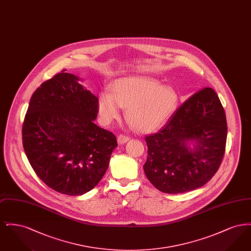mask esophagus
<instances>
[{
  "instance_id": "34e87169",
  "label": "esophagus",
  "mask_w": 251,
  "mask_h": 251,
  "mask_svg": "<svg viewBox=\"0 0 251 251\" xmlns=\"http://www.w3.org/2000/svg\"><path fill=\"white\" fill-rule=\"evenodd\" d=\"M130 140V137L124 135V134H120L118 137V143L120 145H123V144L127 143Z\"/></svg>"
}]
</instances>
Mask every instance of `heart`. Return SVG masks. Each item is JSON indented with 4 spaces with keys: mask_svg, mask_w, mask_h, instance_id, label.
Here are the masks:
<instances>
[{
    "mask_svg": "<svg viewBox=\"0 0 251 251\" xmlns=\"http://www.w3.org/2000/svg\"><path fill=\"white\" fill-rule=\"evenodd\" d=\"M179 104L177 91L149 77H123L111 85L98 100V114L102 124L119 119L120 107L126 108V119L135 130L152 131L169 120Z\"/></svg>",
    "mask_w": 251,
    "mask_h": 251,
    "instance_id": "obj_1",
    "label": "heart"
}]
</instances>
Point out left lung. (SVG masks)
Masks as SVG:
<instances>
[{"instance_id":"1","label":"left lung","mask_w":251,"mask_h":251,"mask_svg":"<svg viewBox=\"0 0 251 251\" xmlns=\"http://www.w3.org/2000/svg\"><path fill=\"white\" fill-rule=\"evenodd\" d=\"M227 131L218 96L211 87L203 88L178 108L161 131L145 137L147 178L158 190L168 194L201 187L220 167Z\"/></svg>"}]
</instances>
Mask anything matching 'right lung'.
<instances>
[{
    "label": "right lung",
    "instance_id": "right-lung-1",
    "mask_svg": "<svg viewBox=\"0 0 251 251\" xmlns=\"http://www.w3.org/2000/svg\"><path fill=\"white\" fill-rule=\"evenodd\" d=\"M64 70L31 97L23 144L36 175L51 189L81 196L103 177L117 138L94 123L98 98Z\"/></svg>",
    "mask_w": 251,
    "mask_h": 251
}]
</instances>
